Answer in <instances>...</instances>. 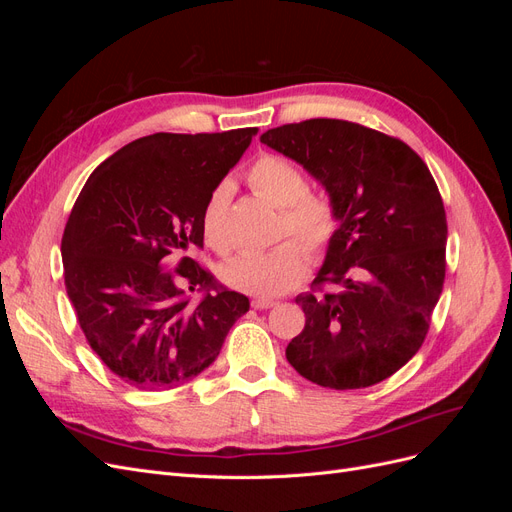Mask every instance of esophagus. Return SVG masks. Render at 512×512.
<instances>
[{
    "label": "esophagus",
    "mask_w": 512,
    "mask_h": 512,
    "mask_svg": "<svg viewBox=\"0 0 512 512\" xmlns=\"http://www.w3.org/2000/svg\"><path fill=\"white\" fill-rule=\"evenodd\" d=\"M275 305H277V301H273V299H254L252 301V307H256V309H269Z\"/></svg>",
    "instance_id": "obj_1"
}]
</instances>
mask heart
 I'll return each mask as SVG.
<instances>
[{"instance_id": "heart-1", "label": "heart", "mask_w": 512, "mask_h": 512, "mask_svg": "<svg viewBox=\"0 0 512 512\" xmlns=\"http://www.w3.org/2000/svg\"><path fill=\"white\" fill-rule=\"evenodd\" d=\"M250 183L256 192L282 207L277 235H294L269 250L243 252L220 267V280L254 297H277L303 282L309 269L307 252L322 256L337 235L339 218L333 200L322 192L307 190L303 170L280 156H260L250 168ZM230 183L215 185L205 200L200 228L215 252H228L232 245L228 228Z\"/></svg>"}]
</instances>
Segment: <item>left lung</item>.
<instances>
[{
    "instance_id": "obj_1",
    "label": "left lung",
    "mask_w": 512,
    "mask_h": 512,
    "mask_svg": "<svg viewBox=\"0 0 512 512\" xmlns=\"http://www.w3.org/2000/svg\"><path fill=\"white\" fill-rule=\"evenodd\" d=\"M260 141L301 164L339 218L318 290L294 299L305 329L288 363L337 391L386 380L425 342L442 294L448 230L436 181L406 143L352 121L288 123Z\"/></svg>"
}]
</instances>
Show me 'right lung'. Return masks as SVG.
<instances>
[{"instance_id":"add662e5","label":"right lung","mask_w":512,"mask_h":512,"mask_svg":"<svg viewBox=\"0 0 512 512\" xmlns=\"http://www.w3.org/2000/svg\"><path fill=\"white\" fill-rule=\"evenodd\" d=\"M254 134L143 136L104 160L76 198L61 239L68 299L91 350L136 389L196 378L250 309L185 254L203 247L205 200ZM170 253L184 258L162 272Z\"/></svg>"}]
</instances>
